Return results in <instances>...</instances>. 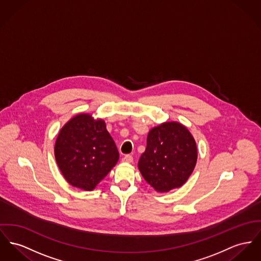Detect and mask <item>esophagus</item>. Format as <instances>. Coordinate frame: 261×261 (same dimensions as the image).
I'll return each mask as SVG.
<instances>
[{
    "instance_id": "34e87169",
    "label": "esophagus",
    "mask_w": 261,
    "mask_h": 261,
    "mask_svg": "<svg viewBox=\"0 0 261 261\" xmlns=\"http://www.w3.org/2000/svg\"><path fill=\"white\" fill-rule=\"evenodd\" d=\"M122 162L130 163V162H133V160H134V157L132 156V155H129V154H127V155L123 156V158H122Z\"/></svg>"
}]
</instances>
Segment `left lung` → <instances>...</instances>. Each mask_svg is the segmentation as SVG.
<instances>
[{
  "mask_svg": "<svg viewBox=\"0 0 261 261\" xmlns=\"http://www.w3.org/2000/svg\"><path fill=\"white\" fill-rule=\"evenodd\" d=\"M196 161L197 146L190 132L179 122H164L148 133L139 169L156 191L168 192L187 181Z\"/></svg>",
  "mask_w": 261,
  "mask_h": 261,
  "instance_id": "left-lung-1",
  "label": "left lung"
}]
</instances>
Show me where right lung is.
<instances>
[{"label": "right lung", "instance_id": "add662e5", "mask_svg": "<svg viewBox=\"0 0 261 261\" xmlns=\"http://www.w3.org/2000/svg\"><path fill=\"white\" fill-rule=\"evenodd\" d=\"M54 153L67 182L85 191H92L120 157L104 121L87 114L77 115L61 128Z\"/></svg>", "mask_w": 261, "mask_h": 261}]
</instances>
